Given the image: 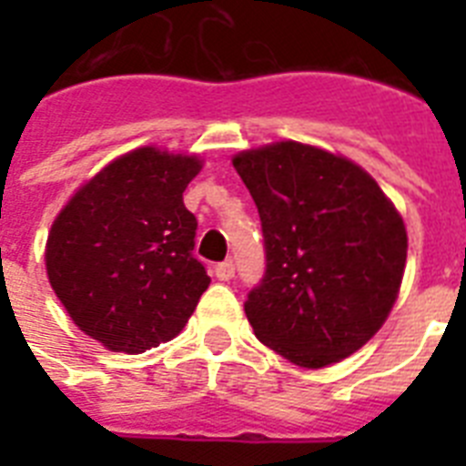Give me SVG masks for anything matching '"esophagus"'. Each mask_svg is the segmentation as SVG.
<instances>
[{
    "label": "esophagus",
    "instance_id": "esophagus-1",
    "mask_svg": "<svg viewBox=\"0 0 466 466\" xmlns=\"http://www.w3.org/2000/svg\"><path fill=\"white\" fill-rule=\"evenodd\" d=\"M214 273H217V278H219L221 282H228V279H233V275H236V263H233V258H226V261L217 263Z\"/></svg>",
    "mask_w": 466,
    "mask_h": 466
}]
</instances>
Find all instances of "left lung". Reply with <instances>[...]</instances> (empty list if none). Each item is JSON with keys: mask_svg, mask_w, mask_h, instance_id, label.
<instances>
[{"mask_svg": "<svg viewBox=\"0 0 466 466\" xmlns=\"http://www.w3.org/2000/svg\"><path fill=\"white\" fill-rule=\"evenodd\" d=\"M233 167L257 203L266 249V273L245 300L257 339L303 369L357 352L401 287V214L369 172L310 144L240 151Z\"/></svg>", "mask_w": 466, "mask_h": 466, "instance_id": "8db88e82", "label": "left lung"}]
</instances>
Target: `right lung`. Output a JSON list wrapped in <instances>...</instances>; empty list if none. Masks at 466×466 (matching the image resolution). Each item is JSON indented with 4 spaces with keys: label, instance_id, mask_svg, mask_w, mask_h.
Masks as SVG:
<instances>
[{
    "label": "right lung",
    "instance_id": "add662e5",
    "mask_svg": "<svg viewBox=\"0 0 466 466\" xmlns=\"http://www.w3.org/2000/svg\"><path fill=\"white\" fill-rule=\"evenodd\" d=\"M198 156L142 147L111 160L57 214L46 273L74 324L111 352L175 339L209 287L184 191Z\"/></svg>",
    "mask_w": 466,
    "mask_h": 466
}]
</instances>
